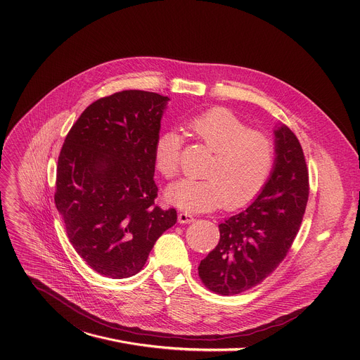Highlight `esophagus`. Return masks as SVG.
I'll return each instance as SVG.
<instances>
[{
    "label": "esophagus",
    "mask_w": 360,
    "mask_h": 360,
    "mask_svg": "<svg viewBox=\"0 0 360 360\" xmlns=\"http://www.w3.org/2000/svg\"><path fill=\"white\" fill-rule=\"evenodd\" d=\"M193 221H195L193 215H191V214H188V212H179V214H178V222H179V224H191V222H193Z\"/></svg>",
    "instance_id": "34e87169"
}]
</instances>
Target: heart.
<instances>
[{
    "label": "heart",
    "mask_w": 360,
    "mask_h": 360,
    "mask_svg": "<svg viewBox=\"0 0 360 360\" xmlns=\"http://www.w3.org/2000/svg\"><path fill=\"white\" fill-rule=\"evenodd\" d=\"M189 129L212 150L202 179L182 178L167 188V200L188 212H208L224 201L237 208L261 191L274 163L270 138L251 130L225 109H211L189 122ZM182 138L175 130L163 134L155 145L158 171L172 178L179 171Z\"/></svg>",
    "instance_id": "heart-1"
}]
</instances>
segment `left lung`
<instances>
[{"mask_svg": "<svg viewBox=\"0 0 360 360\" xmlns=\"http://www.w3.org/2000/svg\"><path fill=\"white\" fill-rule=\"evenodd\" d=\"M270 176L251 204L218 225L219 243L198 267L202 283L234 296L269 277L287 255L309 198L303 149L291 130L277 123Z\"/></svg>", "mask_w": 360, "mask_h": 360, "instance_id": "8db88e82", "label": "left lung"}]
</instances>
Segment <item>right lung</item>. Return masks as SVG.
Wrapping results in <instances>:
<instances>
[{
	"instance_id": "1",
	"label": "right lung",
	"mask_w": 360,
	"mask_h": 360,
	"mask_svg": "<svg viewBox=\"0 0 360 360\" xmlns=\"http://www.w3.org/2000/svg\"><path fill=\"white\" fill-rule=\"evenodd\" d=\"M171 99L123 90L91 103L58 156L54 201L76 252L96 273L127 278L176 222L155 205V145Z\"/></svg>"
}]
</instances>
